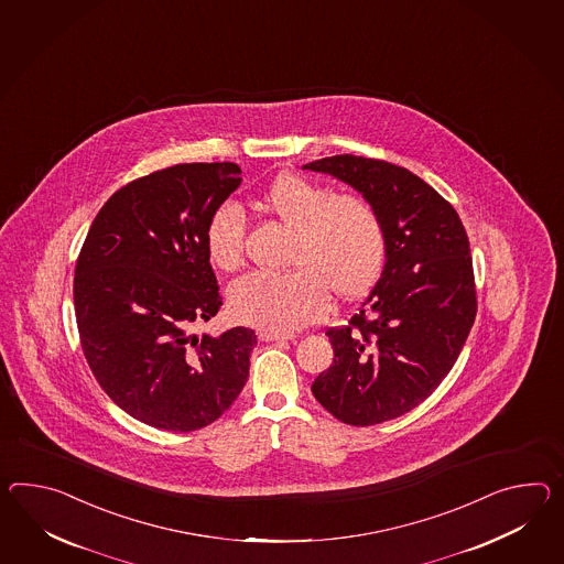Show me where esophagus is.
Wrapping results in <instances>:
<instances>
[{
    "mask_svg": "<svg viewBox=\"0 0 564 564\" xmlns=\"http://www.w3.org/2000/svg\"><path fill=\"white\" fill-rule=\"evenodd\" d=\"M259 338H261L262 343H275V340H291L293 338V334H288V332H275V330H259Z\"/></svg>",
    "mask_w": 564,
    "mask_h": 564,
    "instance_id": "34e87169",
    "label": "esophagus"
}]
</instances>
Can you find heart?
<instances>
[{
    "label": "heart",
    "mask_w": 564,
    "mask_h": 564,
    "mask_svg": "<svg viewBox=\"0 0 564 564\" xmlns=\"http://www.w3.org/2000/svg\"><path fill=\"white\" fill-rule=\"evenodd\" d=\"M267 214L293 228L289 273H250L230 289L238 322L291 332L326 316L330 291L340 300L367 295L383 275L387 230L379 209L365 195L332 193L328 185L297 173H283L261 193ZM247 216L226 202L206 226L209 262L234 273L245 262Z\"/></svg>",
    "instance_id": "b5f03b06"
}]
</instances>
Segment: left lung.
<instances>
[{"label": "left lung", "instance_id": "left-lung-1", "mask_svg": "<svg viewBox=\"0 0 564 564\" xmlns=\"http://www.w3.org/2000/svg\"><path fill=\"white\" fill-rule=\"evenodd\" d=\"M305 169L330 173L379 209L387 264L350 316L328 328L334 360L312 393L350 426L412 412L451 372L477 316L468 236L451 202L403 166L336 154Z\"/></svg>", "mask_w": 564, "mask_h": 564}]
</instances>
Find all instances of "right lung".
<instances>
[{"label":"right lung","mask_w":564,"mask_h":564,"mask_svg":"<svg viewBox=\"0 0 564 564\" xmlns=\"http://www.w3.org/2000/svg\"><path fill=\"white\" fill-rule=\"evenodd\" d=\"M238 185L236 163L154 171L113 193L83 242L73 281L83 355L108 398L149 426H207L248 381L254 330L192 334L221 307L206 226Z\"/></svg>","instance_id":"1"}]
</instances>
